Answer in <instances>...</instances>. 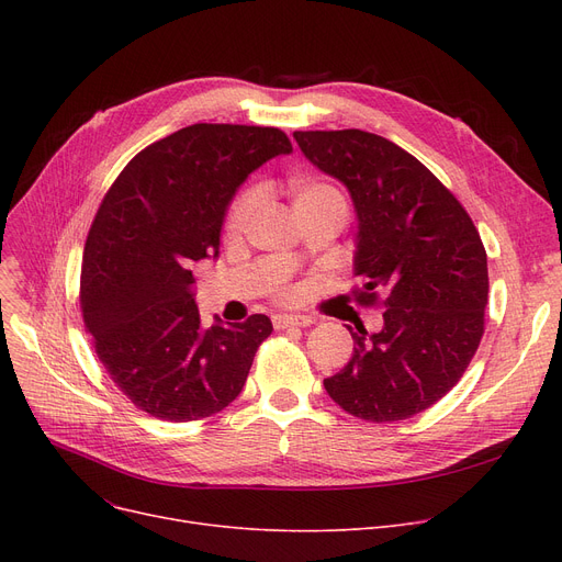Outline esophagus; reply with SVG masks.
I'll use <instances>...</instances> for the list:
<instances>
[{
	"instance_id": "obj_1",
	"label": "esophagus",
	"mask_w": 562,
	"mask_h": 562,
	"mask_svg": "<svg viewBox=\"0 0 562 562\" xmlns=\"http://www.w3.org/2000/svg\"><path fill=\"white\" fill-rule=\"evenodd\" d=\"M310 316H291V314H276L273 316V328L284 330V328H307L312 326Z\"/></svg>"
}]
</instances>
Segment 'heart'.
<instances>
[{
  "instance_id": "heart-1",
  "label": "heart",
  "mask_w": 562,
  "mask_h": 562,
  "mask_svg": "<svg viewBox=\"0 0 562 562\" xmlns=\"http://www.w3.org/2000/svg\"><path fill=\"white\" fill-rule=\"evenodd\" d=\"M291 198H293V210H296V206L321 202V200H339V202H344L335 187L323 184V182H310V180H303V182L293 184ZM259 200H261V191L259 189H246L239 198L232 202L229 212H227V221H225L227 234L236 236V234H241L250 225V221H252V216L257 212V206H259Z\"/></svg>"
}]
</instances>
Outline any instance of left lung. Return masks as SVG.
Here are the masks:
<instances>
[{
    "label": "left lung",
    "mask_w": 562,
    "mask_h": 562,
    "mask_svg": "<svg viewBox=\"0 0 562 562\" xmlns=\"http://www.w3.org/2000/svg\"><path fill=\"white\" fill-rule=\"evenodd\" d=\"M293 138L348 189L358 214L352 296L385 307L378 333H350V362L323 385L364 422L419 415L456 387L481 344L490 289L481 234L458 198L396 143L362 130Z\"/></svg>",
    "instance_id": "1"
}]
</instances>
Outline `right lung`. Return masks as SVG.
I'll use <instances>...</instances> for the list:
<instances>
[{"label":"right lung","mask_w":562,"mask_h":562,"mask_svg":"<svg viewBox=\"0 0 562 562\" xmlns=\"http://www.w3.org/2000/svg\"><path fill=\"white\" fill-rule=\"evenodd\" d=\"M293 150L278 127L198 123L140 150L88 232L79 303L102 367L164 422L212 417L241 394L269 316L202 326L191 261L218 255L236 189Z\"/></svg>","instance_id":"right-lung-1"}]
</instances>
